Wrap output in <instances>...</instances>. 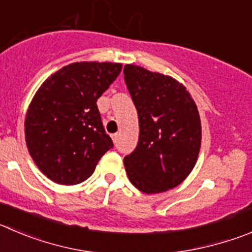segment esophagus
I'll return each mask as SVG.
<instances>
[{
	"mask_svg": "<svg viewBox=\"0 0 252 252\" xmlns=\"http://www.w3.org/2000/svg\"><path fill=\"white\" fill-rule=\"evenodd\" d=\"M118 137H119V134H118V133L112 134V139H113V142L117 143V140H118Z\"/></svg>",
	"mask_w": 252,
	"mask_h": 252,
	"instance_id": "34e87169",
	"label": "esophagus"
}]
</instances>
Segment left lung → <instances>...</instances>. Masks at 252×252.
<instances>
[{
  "mask_svg": "<svg viewBox=\"0 0 252 252\" xmlns=\"http://www.w3.org/2000/svg\"><path fill=\"white\" fill-rule=\"evenodd\" d=\"M123 73L139 118L137 148L124 158L129 180L145 194L173 189L191 173L200 150L196 104L173 77L134 64Z\"/></svg>",
  "mask_w": 252,
  "mask_h": 252,
  "instance_id": "left-lung-1",
  "label": "left lung"
}]
</instances>
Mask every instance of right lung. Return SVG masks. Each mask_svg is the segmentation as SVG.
I'll use <instances>...</instances> for the list:
<instances>
[{"label":"right lung","instance_id":"add662e5","mask_svg":"<svg viewBox=\"0 0 252 252\" xmlns=\"http://www.w3.org/2000/svg\"><path fill=\"white\" fill-rule=\"evenodd\" d=\"M121 70V63H70L36 92L26 114V144L36 165L52 182H84L113 148L97 100Z\"/></svg>","mask_w":252,"mask_h":252}]
</instances>
